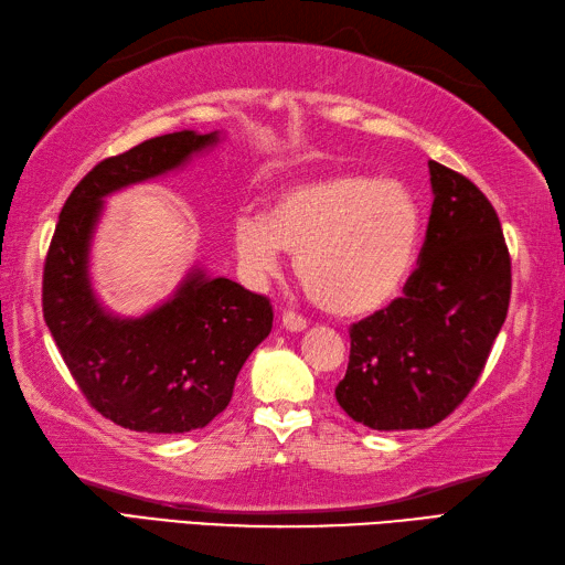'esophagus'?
Returning a JSON list of instances; mask_svg holds the SVG:
<instances>
[{
    "label": "esophagus",
    "instance_id": "obj_1",
    "mask_svg": "<svg viewBox=\"0 0 565 565\" xmlns=\"http://www.w3.org/2000/svg\"><path fill=\"white\" fill-rule=\"evenodd\" d=\"M280 323H282V329H287V331H305L307 329V319L295 315V311H285Z\"/></svg>",
    "mask_w": 565,
    "mask_h": 565
}]
</instances>
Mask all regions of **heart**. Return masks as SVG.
Listing matches in <instances>:
<instances>
[{
	"label": "heart",
	"instance_id": "1",
	"mask_svg": "<svg viewBox=\"0 0 565 565\" xmlns=\"http://www.w3.org/2000/svg\"><path fill=\"white\" fill-rule=\"evenodd\" d=\"M420 210L406 185L329 177L287 188L266 217L234 227L236 256L250 278L295 256L299 282L335 317H365L401 292L416 260Z\"/></svg>",
	"mask_w": 565,
	"mask_h": 565
}]
</instances>
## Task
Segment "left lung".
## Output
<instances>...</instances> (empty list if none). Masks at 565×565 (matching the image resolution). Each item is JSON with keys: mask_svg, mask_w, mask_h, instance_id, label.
Listing matches in <instances>:
<instances>
[{"mask_svg": "<svg viewBox=\"0 0 565 565\" xmlns=\"http://www.w3.org/2000/svg\"><path fill=\"white\" fill-rule=\"evenodd\" d=\"M433 210L404 297L350 326L335 398L372 430H423L445 420L479 382L505 323L510 250L479 185L430 161Z\"/></svg>", "mask_w": 565, "mask_h": 565, "instance_id": "obj_1", "label": "left lung"}]
</instances>
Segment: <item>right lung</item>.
Here are the masks:
<instances>
[{
	"label": "right lung",
	"instance_id": "right-lung-1",
	"mask_svg": "<svg viewBox=\"0 0 565 565\" xmlns=\"http://www.w3.org/2000/svg\"><path fill=\"white\" fill-rule=\"evenodd\" d=\"M215 132L181 130L108 157L74 185L47 246L43 319L82 394L137 433H188L227 408L236 374L273 329L270 299L193 273L171 302L142 319L98 307L86 275L102 198L181 167Z\"/></svg>",
	"mask_w": 565,
	"mask_h": 565
}]
</instances>
